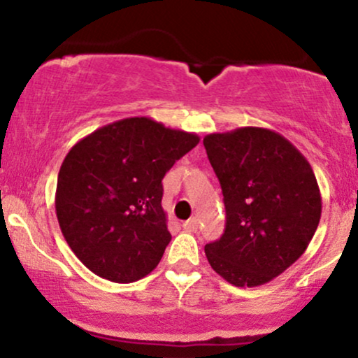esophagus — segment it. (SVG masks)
I'll return each mask as SVG.
<instances>
[{"label":"esophagus","instance_id":"34e87169","mask_svg":"<svg viewBox=\"0 0 358 358\" xmlns=\"http://www.w3.org/2000/svg\"><path fill=\"white\" fill-rule=\"evenodd\" d=\"M183 229L187 232H196V229H199V220L193 217V219H188L187 222H183Z\"/></svg>","mask_w":358,"mask_h":358}]
</instances>
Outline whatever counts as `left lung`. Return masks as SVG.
<instances>
[{"label":"left lung","instance_id":"obj_1","mask_svg":"<svg viewBox=\"0 0 358 358\" xmlns=\"http://www.w3.org/2000/svg\"><path fill=\"white\" fill-rule=\"evenodd\" d=\"M219 178L225 231L205 245L212 269L234 286H261L303 256L322 217L308 159L285 136L239 127L203 138Z\"/></svg>","mask_w":358,"mask_h":358}]
</instances>
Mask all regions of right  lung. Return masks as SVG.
<instances>
[{
	"instance_id": "add662e5",
	"label": "right lung",
	"mask_w": 358,
	"mask_h": 358,
	"mask_svg": "<svg viewBox=\"0 0 358 358\" xmlns=\"http://www.w3.org/2000/svg\"><path fill=\"white\" fill-rule=\"evenodd\" d=\"M199 141L151 117H126L72 146L59 171L55 210L85 268L133 282L158 266L171 241L162 180Z\"/></svg>"
}]
</instances>
